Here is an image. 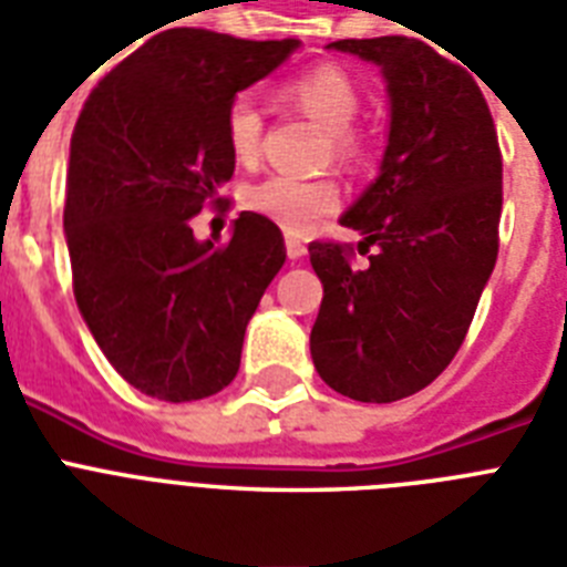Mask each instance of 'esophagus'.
Segmentation results:
<instances>
[{
	"label": "esophagus",
	"mask_w": 567,
	"mask_h": 567,
	"mask_svg": "<svg viewBox=\"0 0 567 567\" xmlns=\"http://www.w3.org/2000/svg\"><path fill=\"white\" fill-rule=\"evenodd\" d=\"M287 255L289 260H301L307 255V246L298 237H287Z\"/></svg>",
	"instance_id": "obj_1"
}]
</instances>
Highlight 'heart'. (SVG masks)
<instances>
[{
  "label": "heart",
  "instance_id": "obj_1",
  "mask_svg": "<svg viewBox=\"0 0 567 567\" xmlns=\"http://www.w3.org/2000/svg\"><path fill=\"white\" fill-rule=\"evenodd\" d=\"M280 99L330 134V152L339 161L357 155V137L351 134L360 113V90L339 66H316L280 87ZM225 143L239 166H251L262 148V111L251 96H237L225 111ZM248 210L260 213L287 234H307L316 221L339 207V187L330 178H292L269 175L248 187Z\"/></svg>",
  "mask_w": 567,
  "mask_h": 567
}]
</instances>
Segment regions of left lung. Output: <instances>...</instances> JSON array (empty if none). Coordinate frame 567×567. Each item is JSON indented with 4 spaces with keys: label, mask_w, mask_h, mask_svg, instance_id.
Listing matches in <instances>:
<instances>
[{
    "label": "left lung",
    "mask_w": 567,
    "mask_h": 567,
    "mask_svg": "<svg viewBox=\"0 0 567 567\" xmlns=\"http://www.w3.org/2000/svg\"><path fill=\"white\" fill-rule=\"evenodd\" d=\"M378 63L389 90L380 175L342 216L365 269L339 243H310L324 298L312 365L339 395L392 404L430 386L463 346L497 260L504 161L477 81L415 38L337 40Z\"/></svg>",
    "instance_id": "left-lung-1"
}]
</instances>
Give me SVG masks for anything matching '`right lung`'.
<instances>
[{"instance_id": "right-lung-1", "label": "right lung", "mask_w": 567, "mask_h": 567, "mask_svg": "<svg viewBox=\"0 0 567 567\" xmlns=\"http://www.w3.org/2000/svg\"><path fill=\"white\" fill-rule=\"evenodd\" d=\"M298 40L166 29L116 63L75 122L63 230L90 333L131 386L157 401L210 398L237 378L248 319L287 248L243 210L225 246L189 219L234 175L225 111Z\"/></svg>"}]
</instances>
